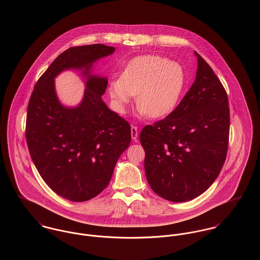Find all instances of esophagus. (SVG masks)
Wrapping results in <instances>:
<instances>
[{"label": "esophagus", "mask_w": 260, "mask_h": 260, "mask_svg": "<svg viewBox=\"0 0 260 260\" xmlns=\"http://www.w3.org/2000/svg\"><path fill=\"white\" fill-rule=\"evenodd\" d=\"M131 132H132V139L133 140H137L138 139V127L137 126H132V129H131Z\"/></svg>", "instance_id": "esophagus-1"}]
</instances>
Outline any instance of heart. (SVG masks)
Listing matches in <instances>:
<instances>
[{
  "label": "heart",
  "mask_w": 260,
  "mask_h": 260,
  "mask_svg": "<svg viewBox=\"0 0 260 260\" xmlns=\"http://www.w3.org/2000/svg\"><path fill=\"white\" fill-rule=\"evenodd\" d=\"M185 85L182 67L173 60L144 55L133 58L118 80L110 84L109 93L116 111L123 113L137 94V107L142 115L159 118L176 108Z\"/></svg>",
  "instance_id": "heart-1"
}]
</instances>
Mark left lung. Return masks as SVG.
<instances>
[{"mask_svg": "<svg viewBox=\"0 0 260 260\" xmlns=\"http://www.w3.org/2000/svg\"><path fill=\"white\" fill-rule=\"evenodd\" d=\"M198 58L196 81L176 109L140 141L144 172L151 189L173 202L191 201L217 178L225 161L230 137L226 91L212 69Z\"/></svg>", "mask_w": 260, "mask_h": 260, "instance_id": "left-lung-1", "label": "left lung"}]
</instances>
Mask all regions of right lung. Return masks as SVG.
<instances>
[{
    "instance_id": "obj_1",
    "label": "right lung",
    "mask_w": 260,
    "mask_h": 260,
    "mask_svg": "<svg viewBox=\"0 0 260 260\" xmlns=\"http://www.w3.org/2000/svg\"><path fill=\"white\" fill-rule=\"evenodd\" d=\"M102 44L70 48L42 75L29 99L26 138L35 167L49 187L71 202H87L110 183L116 161L132 140L131 125L102 99L108 79L92 74L100 58L115 52ZM77 69L86 80L82 102L63 106L54 79Z\"/></svg>"
}]
</instances>
